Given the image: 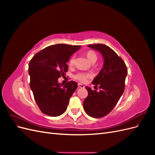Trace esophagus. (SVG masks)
I'll use <instances>...</instances> for the list:
<instances>
[{
    "label": "esophagus",
    "mask_w": 155,
    "mask_h": 155,
    "mask_svg": "<svg viewBox=\"0 0 155 155\" xmlns=\"http://www.w3.org/2000/svg\"><path fill=\"white\" fill-rule=\"evenodd\" d=\"M78 87H79V88H85V86H84L83 85H82V84H81V83H79L78 84Z\"/></svg>",
    "instance_id": "obj_1"
}]
</instances>
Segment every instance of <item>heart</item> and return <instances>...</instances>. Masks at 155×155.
I'll return each mask as SVG.
<instances>
[{"label": "heart", "instance_id": "obj_1", "mask_svg": "<svg viewBox=\"0 0 155 155\" xmlns=\"http://www.w3.org/2000/svg\"><path fill=\"white\" fill-rule=\"evenodd\" d=\"M86 56L88 59V60L92 63H95L97 59V55L95 52L93 50H88L86 52ZM75 63V58L74 56L70 58V59L68 61V64L69 66H73ZM91 77V74L89 73H85V72H79L76 74L74 76V78L76 79V80L79 81V82L84 83L87 81L88 78Z\"/></svg>", "mask_w": 155, "mask_h": 155}]
</instances>
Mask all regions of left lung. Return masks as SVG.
I'll use <instances>...</instances> for the list:
<instances>
[{
    "label": "left lung",
    "instance_id": "1",
    "mask_svg": "<svg viewBox=\"0 0 155 155\" xmlns=\"http://www.w3.org/2000/svg\"><path fill=\"white\" fill-rule=\"evenodd\" d=\"M88 46L99 51L104 59V67L92 81L93 85L99 86L100 90L97 92L86 87L88 96L83 102L86 113L99 118L110 113L123 94L127 69L123 59L108 46L103 44Z\"/></svg>",
    "mask_w": 155,
    "mask_h": 155
}]
</instances>
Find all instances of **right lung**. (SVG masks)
<instances>
[{
    "instance_id": "obj_1",
    "label": "right lung",
    "mask_w": 155,
    "mask_h": 155,
    "mask_svg": "<svg viewBox=\"0 0 155 155\" xmlns=\"http://www.w3.org/2000/svg\"><path fill=\"white\" fill-rule=\"evenodd\" d=\"M80 45L57 44L37 52L29 63L30 87L41 111L50 116L61 115L66 111L70 98L78 88L74 81L62 87L58 78L68 71L67 63Z\"/></svg>"
}]
</instances>
